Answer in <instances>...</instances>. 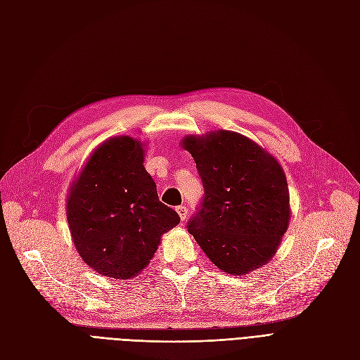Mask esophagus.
<instances>
[{"mask_svg": "<svg viewBox=\"0 0 360 360\" xmlns=\"http://www.w3.org/2000/svg\"><path fill=\"white\" fill-rule=\"evenodd\" d=\"M177 213H179L180 219L184 220L186 217H188V208H186L184 205H179V207H177Z\"/></svg>", "mask_w": 360, "mask_h": 360, "instance_id": "obj_1", "label": "esophagus"}]
</instances>
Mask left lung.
<instances>
[{
	"label": "left lung",
	"instance_id": "1",
	"mask_svg": "<svg viewBox=\"0 0 360 360\" xmlns=\"http://www.w3.org/2000/svg\"><path fill=\"white\" fill-rule=\"evenodd\" d=\"M183 147L204 186L189 233L228 274L241 276L265 265L290 219L288 181L277 159L244 135L223 129L186 137Z\"/></svg>",
	"mask_w": 360,
	"mask_h": 360
}]
</instances>
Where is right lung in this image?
I'll list each match as a JSON object with an SVG mask.
<instances>
[{"instance_id": "add662e5", "label": "right lung", "mask_w": 360, "mask_h": 360, "mask_svg": "<svg viewBox=\"0 0 360 360\" xmlns=\"http://www.w3.org/2000/svg\"><path fill=\"white\" fill-rule=\"evenodd\" d=\"M141 141L128 135L104 141L74 180L67 219L74 245L98 274L129 280L150 262L160 235L180 221L159 201L146 171Z\"/></svg>"}]
</instances>
